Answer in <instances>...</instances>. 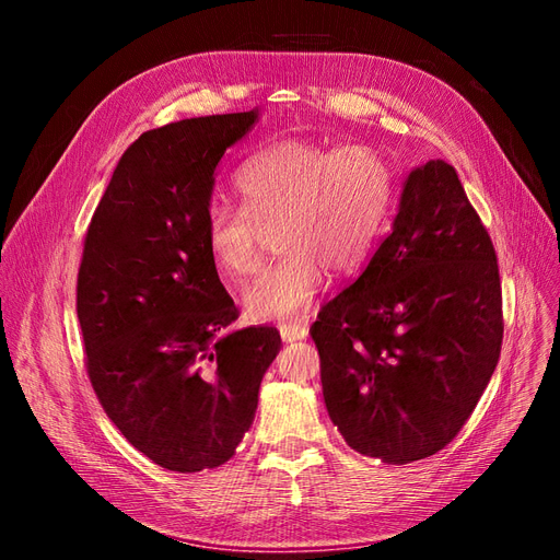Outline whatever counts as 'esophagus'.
I'll return each instance as SVG.
<instances>
[{"label": "esophagus", "mask_w": 560, "mask_h": 560, "mask_svg": "<svg viewBox=\"0 0 560 560\" xmlns=\"http://www.w3.org/2000/svg\"><path fill=\"white\" fill-rule=\"evenodd\" d=\"M306 335H310V330L302 323H285V326H281L283 341H302Z\"/></svg>", "instance_id": "34e87169"}]
</instances>
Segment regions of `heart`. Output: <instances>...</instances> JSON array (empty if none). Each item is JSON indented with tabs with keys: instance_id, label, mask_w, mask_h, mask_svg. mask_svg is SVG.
<instances>
[{
	"instance_id": "heart-1",
	"label": "heart",
	"mask_w": 560,
	"mask_h": 560,
	"mask_svg": "<svg viewBox=\"0 0 560 560\" xmlns=\"http://www.w3.org/2000/svg\"><path fill=\"white\" fill-rule=\"evenodd\" d=\"M242 205L211 202L205 215L209 256L230 277L254 275L265 230L279 225L283 256L246 285L244 306L258 320L302 316L326 269L351 275L365 265L398 202V174L370 143L279 141L237 176Z\"/></svg>"
}]
</instances>
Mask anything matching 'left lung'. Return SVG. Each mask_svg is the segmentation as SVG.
Instances as JSON below:
<instances>
[{
  "label": "left lung",
  "mask_w": 560,
  "mask_h": 560,
  "mask_svg": "<svg viewBox=\"0 0 560 560\" xmlns=\"http://www.w3.org/2000/svg\"><path fill=\"white\" fill-rule=\"evenodd\" d=\"M502 330L489 230L456 170L430 160L409 174L363 275L310 328L332 423L358 454L384 463L438 454L489 386Z\"/></svg>",
  "instance_id": "left-lung-1"
}]
</instances>
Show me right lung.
Wrapping results in <instances>:
<instances>
[{
  "mask_svg": "<svg viewBox=\"0 0 560 560\" xmlns=\"http://www.w3.org/2000/svg\"><path fill=\"white\" fill-rule=\"evenodd\" d=\"M256 112L143 132L90 219L77 279L85 372L102 409L172 472L228 463L254 423L272 326L230 330L240 310L205 240L213 172Z\"/></svg>",
  "mask_w": 560,
  "mask_h": 560,
  "instance_id": "add662e5",
  "label": "right lung"
}]
</instances>
